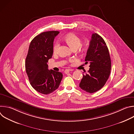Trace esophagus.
<instances>
[{
  "label": "esophagus",
  "mask_w": 134,
  "mask_h": 134,
  "mask_svg": "<svg viewBox=\"0 0 134 134\" xmlns=\"http://www.w3.org/2000/svg\"><path fill=\"white\" fill-rule=\"evenodd\" d=\"M69 72H70V70L69 69H65V71H64V72L65 74H68Z\"/></svg>",
  "instance_id": "esophagus-1"
}]
</instances>
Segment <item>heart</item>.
<instances>
[{
  "instance_id": "1",
  "label": "heart",
  "mask_w": 134,
  "mask_h": 134,
  "mask_svg": "<svg viewBox=\"0 0 134 134\" xmlns=\"http://www.w3.org/2000/svg\"><path fill=\"white\" fill-rule=\"evenodd\" d=\"M65 41L66 43L72 49L76 48L77 49L81 44V39L76 34L74 33H70L66 35L64 38ZM60 47V43L59 41H57L55 42L53 46V51L57 52L58 51V49ZM85 47H84V49Z\"/></svg>"
}]
</instances>
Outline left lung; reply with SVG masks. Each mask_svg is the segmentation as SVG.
Wrapping results in <instances>:
<instances>
[{"label":"left lung","instance_id":"left-lung-1","mask_svg":"<svg viewBox=\"0 0 134 134\" xmlns=\"http://www.w3.org/2000/svg\"><path fill=\"white\" fill-rule=\"evenodd\" d=\"M86 64L90 63L88 73L83 74L80 83L83 90L93 93L102 88L110 76L111 62L107 46L97 33L92 35L85 57Z\"/></svg>","mask_w":134,"mask_h":134}]
</instances>
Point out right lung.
Segmentation results:
<instances>
[{
	"instance_id": "1",
	"label": "right lung",
	"mask_w": 134,
	"mask_h": 134,
	"mask_svg": "<svg viewBox=\"0 0 134 134\" xmlns=\"http://www.w3.org/2000/svg\"><path fill=\"white\" fill-rule=\"evenodd\" d=\"M59 31L42 32L31 41L25 60V69L31 86L43 94L52 93L59 87L63 79L61 72L48 69L47 63L53 54L55 36Z\"/></svg>"
}]
</instances>
